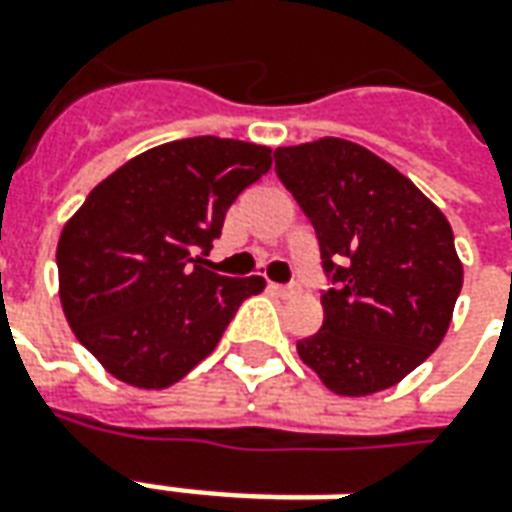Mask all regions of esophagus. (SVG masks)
Returning a JSON list of instances; mask_svg holds the SVG:
<instances>
[{"instance_id": "esophagus-1", "label": "esophagus", "mask_w": 512, "mask_h": 512, "mask_svg": "<svg viewBox=\"0 0 512 512\" xmlns=\"http://www.w3.org/2000/svg\"><path fill=\"white\" fill-rule=\"evenodd\" d=\"M271 291H274V294H280V297H291V294H294V291H297V285H271Z\"/></svg>"}]
</instances>
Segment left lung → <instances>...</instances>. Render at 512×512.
<instances>
[{"label":"left lung","instance_id":"obj_1","mask_svg":"<svg viewBox=\"0 0 512 512\" xmlns=\"http://www.w3.org/2000/svg\"><path fill=\"white\" fill-rule=\"evenodd\" d=\"M274 168L319 238L322 330L297 342L347 398L395 387L443 342L462 288L446 215L381 156L325 137L277 148Z\"/></svg>","mask_w":512,"mask_h":512}]
</instances>
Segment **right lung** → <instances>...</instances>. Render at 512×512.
I'll list each match as a JSON object with an SVG mask.
<instances>
[{"instance_id": "right-lung-1", "label": "right lung", "mask_w": 512, "mask_h": 512, "mask_svg": "<svg viewBox=\"0 0 512 512\" xmlns=\"http://www.w3.org/2000/svg\"><path fill=\"white\" fill-rule=\"evenodd\" d=\"M271 148L221 137L156 145L86 196L58 238V294L78 342L117 381L165 389L221 342L263 277L207 269L224 215Z\"/></svg>"}]
</instances>
